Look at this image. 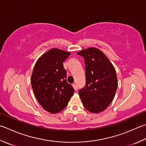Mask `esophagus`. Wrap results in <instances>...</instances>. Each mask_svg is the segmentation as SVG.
I'll use <instances>...</instances> for the list:
<instances>
[{
  "mask_svg": "<svg viewBox=\"0 0 146 146\" xmlns=\"http://www.w3.org/2000/svg\"><path fill=\"white\" fill-rule=\"evenodd\" d=\"M73 87L74 88V89H75V90H77V89H78V87H77V85L76 84H73Z\"/></svg>",
  "mask_w": 146,
  "mask_h": 146,
  "instance_id": "34e87169",
  "label": "esophagus"
}]
</instances>
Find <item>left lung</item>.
I'll use <instances>...</instances> for the list:
<instances>
[{
    "instance_id": "1",
    "label": "left lung",
    "mask_w": 146,
    "mask_h": 146,
    "mask_svg": "<svg viewBox=\"0 0 146 146\" xmlns=\"http://www.w3.org/2000/svg\"><path fill=\"white\" fill-rule=\"evenodd\" d=\"M85 60L86 85L78 91L87 111L99 113L106 109L115 98L118 79L113 65L98 48L90 47L77 53Z\"/></svg>"
}]
</instances>
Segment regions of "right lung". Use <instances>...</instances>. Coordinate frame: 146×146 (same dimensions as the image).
Instances as JSON below:
<instances>
[{
	"mask_svg": "<svg viewBox=\"0 0 146 146\" xmlns=\"http://www.w3.org/2000/svg\"><path fill=\"white\" fill-rule=\"evenodd\" d=\"M70 52L53 48L40 57L31 82L37 101L48 112L58 113L66 106L75 90L66 80L63 62Z\"/></svg>",
	"mask_w": 146,
	"mask_h": 146,
	"instance_id": "add662e5",
	"label": "right lung"
}]
</instances>
